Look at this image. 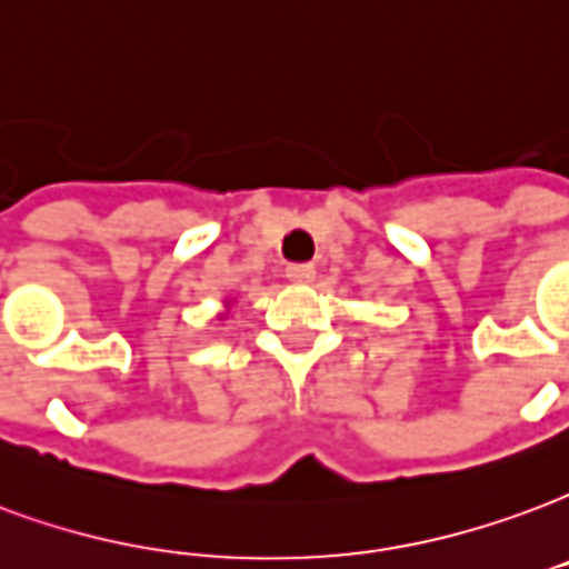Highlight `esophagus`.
Instances as JSON below:
<instances>
[{
    "label": "esophagus",
    "mask_w": 569,
    "mask_h": 569,
    "mask_svg": "<svg viewBox=\"0 0 569 569\" xmlns=\"http://www.w3.org/2000/svg\"><path fill=\"white\" fill-rule=\"evenodd\" d=\"M286 277H289L292 283H310V280L317 277V268H313L310 262L289 264V268H286Z\"/></svg>",
    "instance_id": "esophagus-1"
}]
</instances>
